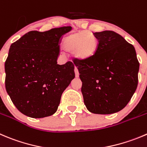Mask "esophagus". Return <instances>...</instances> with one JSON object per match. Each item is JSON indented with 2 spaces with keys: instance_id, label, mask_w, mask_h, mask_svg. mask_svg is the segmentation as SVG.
<instances>
[{
  "instance_id": "obj_1",
  "label": "esophagus",
  "mask_w": 147,
  "mask_h": 147,
  "mask_svg": "<svg viewBox=\"0 0 147 147\" xmlns=\"http://www.w3.org/2000/svg\"><path fill=\"white\" fill-rule=\"evenodd\" d=\"M75 77L78 78L79 77V72H78V69H77V67L75 68Z\"/></svg>"
}]
</instances>
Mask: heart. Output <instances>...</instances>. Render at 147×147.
I'll use <instances>...</instances> for the list:
<instances>
[{
  "mask_svg": "<svg viewBox=\"0 0 147 147\" xmlns=\"http://www.w3.org/2000/svg\"><path fill=\"white\" fill-rule=\"evenodd\" d=\"M63 47L67 52H74L80 59H87L93 56L98 49V41L90 31H82L68 36Z\"/></svg>",
  "mask_w": 147,
  "mask_h": 147,
  "instance_id": "b5f03b06",
  "label": "heart"
}]
</instances>
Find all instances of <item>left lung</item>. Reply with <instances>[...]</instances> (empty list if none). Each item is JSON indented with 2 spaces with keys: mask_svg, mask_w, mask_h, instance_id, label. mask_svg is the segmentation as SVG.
Segmentation results:
<instances>
[{
  "mask_svg": "<svg viewBox=\"0 0 147 147\" xmlns=\"http://www.w3.org/2000/svg\"><path fill=\"white\" fill-rule=\"evenodd\" d=\"M95 55L74 62L82 82L81 91L90 112L111 114L129 103L138 85L139 62L132 45L112 31L93 33Z\"/></svg>",
  "mask_w": 147,
  "mask_h": 147,
  "instance_id": "obj_1",
  "label": "left lung"
}]
</instances>
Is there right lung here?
Listing matches in <instances>:
<instances>
[{
    "mask_svg": "<svg viewBox=\"0 0 147 147\" xmlns=\"http://www.w3.org/2000/svg\"><path fill=\"white\" fill-rule=\"evenodd\" d=\"M71 26L31 31L11 45L5 62V89L13 103L28 117L52 116L62 92L75 78L72 62L57 65L62 36Z\"/></svg>",
    "mask_w": 147,
    "mask_h": 147,
    "instance_id": "right-lung-1",
    "label": "right lung"
}]
</instances>
